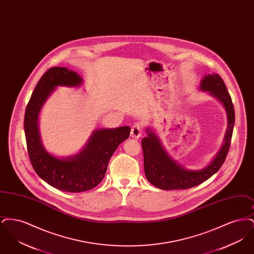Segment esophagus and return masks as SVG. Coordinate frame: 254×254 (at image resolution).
I'll use <instances>...</instances> for the list:
<instances>
[{
    "label": "esophagus",
    "instance_id": "obj_1",
    "mask_svg": "<svg viewBox=\"0 0 254 254\" xmlns=\"http://www.w3.org/2000/svg\"><path fill=\"white\" fill-rule=\"evenodd\" d=\"M142 135V126L140 123H135L131 127L130 131V136L133 138H139Z\"/></svg>",
    "mask_w": 254,
    "mask_h": 254
}]
</instances>
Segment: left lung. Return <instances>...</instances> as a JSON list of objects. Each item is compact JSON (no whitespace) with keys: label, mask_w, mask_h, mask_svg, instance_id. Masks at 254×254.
<instances>
[{"label":"left lung","mask_w":254,"mask_h":254,"mask_svg":"<svg viewBox=\"0 0 254 254\" xmlns=\"http://www.w3.org/2000/svg\"><path fill=\"white\" fill-rule=\"evenodd\" d=\"M200 87L202 90L216 97L226 109L229 122L225 143L215 159L206 168L201 170H188L169 157L155 133L146 129L147 136L142 140L145 177L147 181L158 189L164 190H187L198 186L217 172L229 153L235 121L234 108L230 93L223 79L218 74L205 75Z\"/></svg>","instance_id":"8db88e82"}]
</instances>
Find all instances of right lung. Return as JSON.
I'll return each instance as SVG.
<instances>
[{
	"instance_id": "obj_1",
	"label": "right lung",
	"mask_w": 254,
	"mask_h": 254,
	"mask_svg": "<svg viewBox=\"0 0 254 254\" xmlns=\"http://www.w3.org/2000/svg\"><path fill=\"white\" fill-rule=\"evenodd\" d=\"M82 81L80 75L66 67L49 68L39 80L24 113L26 146L33 169L51 187L67 192L87 191L103 181L112 154L130 133L129 127L99 129L80 153L65 159L45 150L37 124L42 106L56 86H78Z\"/></svg>"
}]
</instances>
